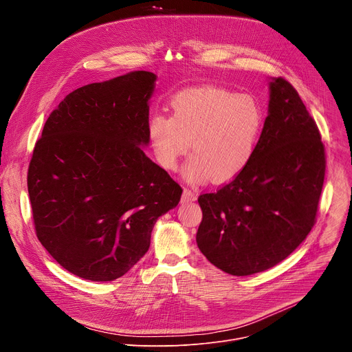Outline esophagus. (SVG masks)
<instances>
[{
	"instance_id": "obj_1",
	"label": "esophagus",
	"mask_w": 352,
	"mask_h": 352,
	"mask_svg": "<svg viewBox=\"0 0 352 352\" xmlns=\"http://www.w3.org/2000/svg\"><path fill=\"white\" fill-rule=\"evenodd\" d=\"M193 200H196V193L192 192L190 189H184L182 202H193Z\"/></svg>"
}]
</instances>
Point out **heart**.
Segmentation results:
<instances>
[{"label":"heart","instance_id":"b5f03b06","mask_svg":"<svg viewBox=\"0 0 352 352\" xmlns=\"http://www.w3.org/2000/svg\"><path fill=\"white\" fill-rule=\"evenodd\" d=\"M171 118L155 116L148 139L159 163L175 170L190 147L193 155L184 168L189 182L212 178L228 182L252 162L261 142L266 114L259 100L224 87H199L171 100Z\"/></svg>","mask_w":352,"mask_h":352}]
</instances>
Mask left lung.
<instances>
[{
	"label": "left lung",
	"instance_id": "8db88e82",
	"mask_svg": "<svg viewBox=\"0 0 352 352\" xmlns=\"http://www.w3.org/2000/svg\"><path fill=\"white\" fill-rule=\"evenodd\" d=\"M269 110L256 153L230 184L200 195L196 242L206 259L232 276L265 272L311 232L324 181V146L298 91L269 82Z\"/></svg>",
	"mask_w": 352,
	"mask_h": 352
}]
</instances>
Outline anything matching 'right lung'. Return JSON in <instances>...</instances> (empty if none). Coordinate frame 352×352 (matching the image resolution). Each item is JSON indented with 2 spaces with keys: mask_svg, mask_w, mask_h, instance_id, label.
I'll list each match as a JSON object with an SVG mask.
<instances>
[{
  "mask_svg": "<svg viewBox=\"0 0 352 352\" xmlns=\"http://www.w3.org/2000/svg\"><path fill=\"white\" fill-rule=\"evenodd\" d=\"M157 76L133 71L69 93L47 118L28 171L36 235L90 281L128 273L182 188L150 160L148 100Z\"/></svg>",
  "mask_w": 352,
  "mask_h": 352,
  "instance_id": "1",
  "label": "right lung"
}]
</instances>
